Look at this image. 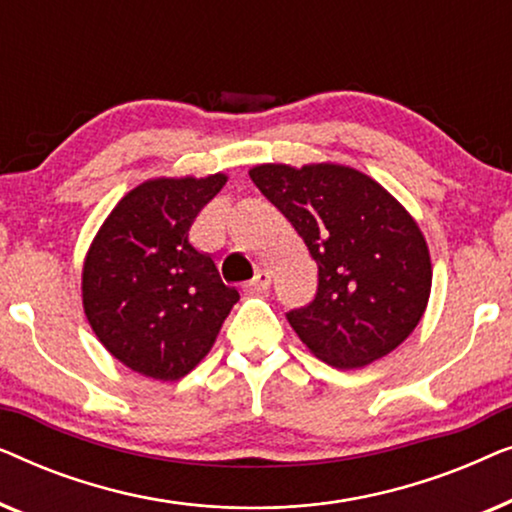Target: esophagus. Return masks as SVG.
I'll list each match as a JSON object with an SVG mask.
<instances>
[{"label": "esophagus", "instance_id": "obj_1", "mask_svg": "<svg viewBox=\"0 0 512 512\" xmlns=\"http://www.w3.org/2000/svg\"><path fill=\"white\" fill-rule=\"evenodd\" d=\"M272 284V275L268 270H258L256 277L251 279V282L244 284V291L249 293V296H258V293H265L270 289Z\"/></svg>", "mask_w": 512, "mask_h": 512}]
</instances>
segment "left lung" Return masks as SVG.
Wrapping results in <instances>:
<instances>
[{"instance_id": "8db88e82", "label": "left lung", "mask_w": 512, "mask_h": 512, "mask_svg": "<svg viewBox=\"0 0 512 512\" xmlns=\"http://www.w3.org/2000/svg\"><path fill=\"white\" fill-rule=\"evenodd\" d=\"M319 268L317 296L286 314L328 366L363 368L401 345L431 296V256L408 209L354 167L265 163L249 170Z\"/></svg>"}]
</instances>
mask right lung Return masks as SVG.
Masks as SVG:
<instances>
[{
	"label": "right lung",
	"instance_id": "add662e5",
	"mask_svg": "<svg viewBox=\"0 0 512 512\" xmlns=\"http://www.w3.org/2000/svg\"><path fill=\"white\" fill-rule=\"evenodd\" d=\"M228 177H158L125 193L97 230L81 272L83 312L107 352L135 373L174 382L209 354L240 300L188 242Z\"/></svg>",
	"mask_w": 512,
	"mask_h": 512
}]
</instances>
